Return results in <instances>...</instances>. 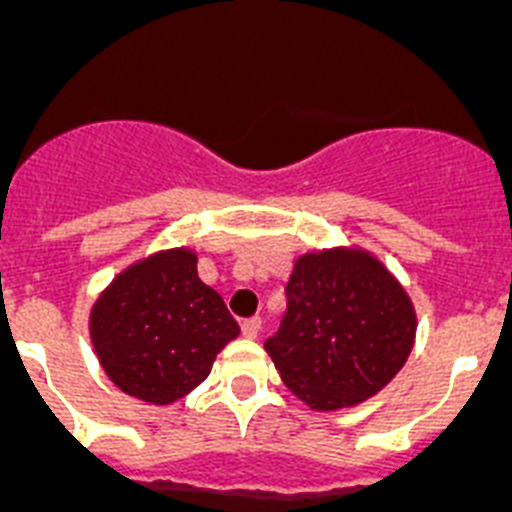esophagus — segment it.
Instances as JSON below:
<instances>
[{"label":"esophagus","instance_id":"1","mask_svg":"<svg viewBox=\"0 0 512 512\" xmlns=\"http://www.w3.org/2000/svg\"><path fill=\"white\" fill-rule=\"evenodd\" d=\"M260 326H262V321L257 319V316H250V319L242 321V334H245L247 339H255V336L260 334Z\"/></svg>","mask_w":512,"mask_h":512}]
</instances>
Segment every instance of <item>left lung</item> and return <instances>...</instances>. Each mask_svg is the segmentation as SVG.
Segmentation results:
<instances>
[{"label":"left lung","mask_w":512,"mask_h":512,"mask_svg":"<svg viewBox=\"0 0 512 512\" xmlns=\"http://www.w3.org/2000/svg\"><path fill=\"white\" fill-rule=\"evenodd\" d=\"M285 298L288 308L265 349L285 385L316 411L367 400L411 354V301L365 252L303 255L290 273Z\"/></svg>","instance_id":"1"}]
</instances>
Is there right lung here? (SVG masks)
<instances>
[{
    "instance_id": "1",
    "label": "right lung",
    "mask_w": 512,
    "mask_h": 512,
    "mask_svg": "<svg viewBox=\"0 0 512 512\" xmlns=\"http://www.w3.org/2000/svg\"><path fill=\"white\" fill-rule=\"evenodd\" d=\"M239 334L222 296L201 283L188 250L124 270L91 311V342L112 382L163 405L191 393Z\"/></svg>"
}]
</instances>
